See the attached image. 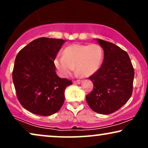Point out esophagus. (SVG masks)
I'll return each mask as SVG.
<instances>
[{
	"label": "esophagus",
	"mask_w": 148,
	"mask_h": 148,
	"mask_svg": "<svg viewBox=\"0 0 148 148\" xmlns=\"http://www.w3.org/2000/svg\"><path fill=\"white\" fill-rule=\"evenodd\" d=\"M81 82H82L81 80H74V83L75 84H77V85H78V84L81 83Z\"/></svg>",
	"instance_id": "esophagus-1"
}]
</instances>
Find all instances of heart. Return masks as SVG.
<instances>
[{
	"label": "heart",
	"mask_w": 148,
	"mask_h": 148,
	"mask_svg": "<svg viewBox=\"0 0 148 148\" xmlns=\"http://www.w3.org/2000/svg\"><path fill=\"white\" fill-rule=\"evenodd\" d=\"M103 52L98 44H72L63 50V57L57 56L54 65L61 77L67 78L74 71L88 77L94 74L100 68Z\"/></svg>",
	"instance_id": "obj_1"
}]
</instances>
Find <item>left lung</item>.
Listing matches in <instances>:
<instances>
[{"instance_id":"8db88e82","label":"left lung","mask_w":148,"mask_h":148,"mask_svg":"<svg viewBox=\"0 0 148 148\" xmlns=\"http://www.w3.org/2000/svg\"><path fill=\"white\" fill-rule=\"evenodd\" d=\"M104 50L100 68L89 77L93 91L86 96L89 107L108 115L124 105L132 93L134 68L128 53L113 43L96 39Z\"/></svg>"}]
</instances>
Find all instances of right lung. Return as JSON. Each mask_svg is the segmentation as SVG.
<instances>
[{
	"label": "right lung",
	"instance_id": "right-lung-1",
	"mask_svg": "<svg viewBox=\"0 0 148 148\" xmlns=\"http://www.w3.org/2000/svg\"><path fill=\"white\" fill-rule=\"evenodd\" d=\"M65 42L40 37L18 52L12 73L17 97L23 107L41 116L53 115L65 101V90L72 82L56 74L54 60Z\"/></svg>",
	"mask_w": 148,
	"mask_h": 148
}]
</instances>
